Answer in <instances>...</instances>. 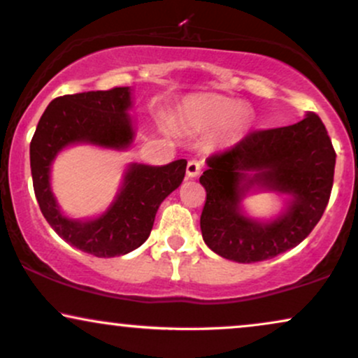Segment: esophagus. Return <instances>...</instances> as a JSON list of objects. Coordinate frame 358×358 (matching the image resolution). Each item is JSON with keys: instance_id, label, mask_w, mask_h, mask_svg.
<instances>
[{"instance_id": "obj_1", "label": "esophagus", "mask_w": 358, "mask_h": 358, "mask_svg": "<svg viewBox=\"0 0 358 358\" xmlns=\"http://www.w3.org/2000/svg\"><path fill=\"white\" fill-rule=\"evenodd\" d=\"M201 166H203L201 162L196 160V158H193V160H189L187 165V175L189 176V178H194V176L200 175Z\"/></svg>"}]
</instances>
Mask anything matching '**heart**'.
<instances>
[{"label":"heart","instance_id":"b5f03b06","mask_svg":"<svg viewBox=\"0 0 358 358\" xmlns=\"http://www.w3.org/2000/svg\"><path fill=\"white\" fill-rule=\"evenodd\" d=\"M182 122L194 129H213L226 122V132L236 135L250 124V114L234 99L205 94L185 101Z\"/></svg>","mask_w":358,"mask_h":358}]
</instances>
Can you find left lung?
Returning <instances> with one entry per match:
<instances>
[{
	"label": "left lung",
	"instance_id": "obj_1",
	"mask_svg": "<svg viewBox=\"0 0 358 358\" xmlns=\"http://www.w3.org/2000/svg\"><path fill=\"white\" fill-rule=\"evenodd\" d=\"M200 228L206 246L236 262L266 261L304 241L322 218L334 185L336 150L314 112L294 125L255 130L231 148L206 158ZM255 184L293 196L271 224L244 217L238 201Z\"/></svg>",
	"mask_w": 358,
	"mask_h": 358
}]
</instances>
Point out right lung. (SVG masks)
<instances>
[{"label": "right lung", "instance_id": "right-lung-1", "mask_svg": "<svg viewBox=\"0 0 358 358\" xmlns=\"http://www.w3.org/2000/svg\"><path fill=\"white\" fill-rule=\"evenodd\" d=\"M129 87L54 99L41 117L29 145L31 175L41 213L59 236L97 257H115L147 241L160 203L182 185L187 160L164 166L130 165L112 206L90 221L69 220L59 210L49 185L52 160L71 143L127 148L134 140Z\"/></svg>", "mask_w": 358, "mask_h": 358}]
</instances>
